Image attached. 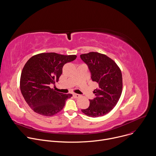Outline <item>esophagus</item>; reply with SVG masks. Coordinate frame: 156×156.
I'll return each mask as SVG.
<instances>
[{
  "label": "esophagus",
  "instance_id": "34e87169",
  "mask_svg": "<svg viewBox=\"0 0 156 156\" xmlns=\"http://www.w3.org/2000/svg\"><path fill=\"white\" fill-rule=\"evenodd\" d=\"M73 96L75 98H78L80 97V94H78L74 93V94H73Z\"/></svg>",
  "mask_w": 156,
  "mask_h": 156
}]
</instances>
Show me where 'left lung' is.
<instances>
[{
    "instance_id": "left-lung-1",
    "label": "left lung",
    "mask_w": 156,
    "mask_h": 156,
    "mask_svg": "<svg viewBox=\"0 0 156 156\" xmlns=\"http://www.w3.org/2000/svg\"><path fill=\"white\" fill-rule=\"evenodd\" d=\"M87 65L91 78L98 84L94 91L95 98L82 112L91 117L105 115L117 104L122 92V75L116 63L104 54L91 52L80 55Z\"/></svg>"
}]
</instances>
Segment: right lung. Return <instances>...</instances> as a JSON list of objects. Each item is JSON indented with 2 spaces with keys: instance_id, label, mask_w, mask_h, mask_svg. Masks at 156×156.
Segmentation results:
<instances>
[{
  "instance_id": "add662e5",
  "label": "right lung",
  "mask_w": 156,
  "mask_h": 156,
  "mask_svg": "<svg viewBox=\"0 0 156 156\" xmlns=\"http://www.w3.org/2000/svg\"><path fill=\"white\" fill-rule=\"evenodd\" d=\"M76 55L54 52L41 53L25 63L20 77V90L25 101L35 112L51 117L62 110L71 94L60 93L50 87L62 73L63 65L75 60Z\"/></svg>"
}]
</instances>
